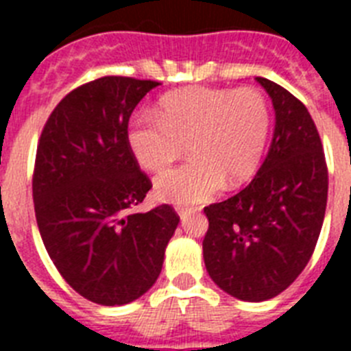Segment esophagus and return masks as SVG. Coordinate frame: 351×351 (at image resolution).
Wrapping results in <instances>:
<instances>
[{"instance_id":"esophagus-1","label":"esophagus","mask_w":351,"mask_h":351,"mask_svg":"<svg viewBox=\"0 0 351 351\" xmlns=\"http://www.w3.org/2000/svg\"><path fill=\"white\" fill-rule=\"evenodd\" d=\"M176 210H178L179 218H181V221H182V223L188 221V218H190V216H191L190 210H188V209H182V207H178V209H176Z\"/></svg>"}]
</instances>
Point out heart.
Segmentation results:
<instances>
[{
	"label": "heart",
	"instance_id": "b5f03b06",
	"mask_svg": "<svg viewBox=\"0 0 351 351\" xmlns=\"http://www.w3.org/2000/svg\"><path fill=\"white\" fill-rule=\"evenodd\" d=\"M271 132V108L253 88H193L161 98L156 117L138 114L128 126V147L147 172L167 169L182 153L186 165L154 179L160 200L195 206L223 186L251 179L262 163Z\"/></svg>",
	"mask_w": 351,
	"mask_h": 351
}]
</instances>
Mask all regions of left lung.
<instances>
[{"mask_svg": "<svg viewBox=\"0 0 351 351\" xmlns=\"http://www.w3.org/2000/svg\"><path fill=\"white\" fill-rule=\"evenodd\" d=\"M276 114L269 153L255 179L204 209V262L235 299L262 302L287 290L315 251L327 207L328 173L320 135L295 96L256 77Z\"/></svg>", "mask_w": 351, "mask_h": 351, "instance_id": "obj_1", "label": "left lung"}]
</instances>
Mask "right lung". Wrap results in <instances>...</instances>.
<instances>
[{
	"label": "right lung",
	"instance_id": "right-lung-1",
	"mask_svg": "<svg viewBox=\"0 0 351 351\" xmlns=\"http://www.w3.org/2000/svg\"><path fill=\"white\" fill-rule=\"evenodd\" d=\"M154 80L101 77L68 93L43 126L33 173L42 241L64 281L101 306L156 283L179 225L170 206L132 213L151 190L128 147V121Z\"/></svg>",
	"mask_w": 351,
	"mask_h": 351
}]
</instances>
